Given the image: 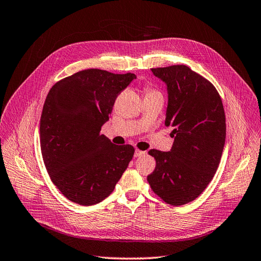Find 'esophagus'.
<instances>
[{
    "mask_svg": "<svg viewBox=\"0 0 261 261\" xmlns=\"http://www.w3.org/2000/svg\"><path fill=\"white\" fill-rule=\"evenodd\" d=\"M145 154V152L144 151H141V150H136V153H135V156L136 158H140V156H142V155H144Z\"/></svg>",
    "mask_w": 261,
    "mask_h": 261,
    "instance_id": "obj_1",
    "label": "esophagus"
}]
</instances>
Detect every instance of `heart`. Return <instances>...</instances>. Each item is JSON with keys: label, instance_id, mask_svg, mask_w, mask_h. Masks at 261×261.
Listing matches in <instances>:
<instances>
[{"label": "heart", "instance_id": "obj_1", "mask_svg": "<svg viewBox=\"0 0 261 261\" xmlns=\"http://www.w3.org/2000/svg\"><path fill=\"white\" fill-rule=\"evenodd\" d=\"M144 92H145V95H151V94H156V93H160L158 89H155L154 87L150 86V85H145L144 86Z\"/></svg>", "mask_w": 261, "mask_h": 261}]
</instances>
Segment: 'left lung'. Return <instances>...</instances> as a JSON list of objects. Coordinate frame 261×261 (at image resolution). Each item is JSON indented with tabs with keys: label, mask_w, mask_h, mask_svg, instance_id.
<instances>
[{
	"label": "left lung",
	"mask_w": 261,
	"mask_h": 261,
	"mask_svg": "<svg viewBox=\"0 0 261 261\" xmlns=\"http://www.w3.org/2000/svg\"><path fill=\"white\" fill-rule=\"evenodd\" d=\"M168 91L165 125L175 138L170 152L148 151L156 166L147 182L170 205L198 198L217 172L225 144L226 123L217 88L184 64L151 69Z\"/></svg>",
	"instance_id": "8db88e82"
}]
</instances>
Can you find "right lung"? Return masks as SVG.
Returning a JSON list of instances; mask_svg holds the SVG:
<instances>
[{
    "label": "right lung",
    "mask_w": 261,
    "mask_h": 261,
    "mask_svg": "<svg viewBox=\"0 0 261 261\" xmlns=\"http://www.w3.org/2000/svg\"><path fill=\"white\" fill-rule=\"evenodd\" d=\"M136 74L87 69L51 87L40 118L41 155L51 181L81 205L100 202L114 191L135 154L130 144L116 145L101 125L117 96Z\"/></svg>",
    "instance_id": "add662e5"
}]
</instances>
